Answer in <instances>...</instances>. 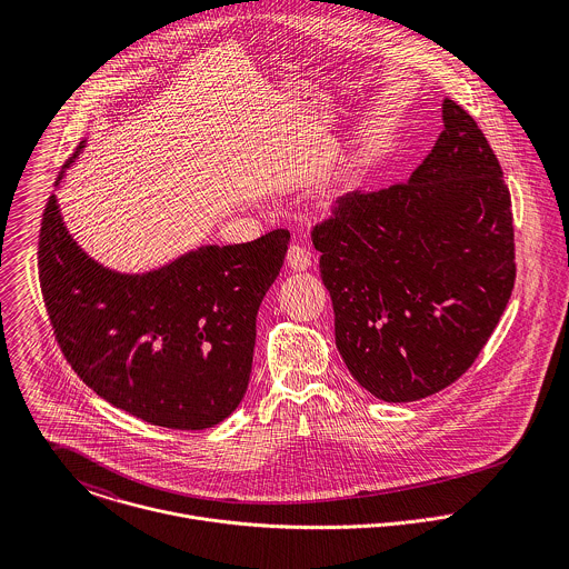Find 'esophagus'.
Listing matches in <instances>:
<instances>
[{
    "instance_id": "obj_1",
    "label": "esophagus",
    "mask_w": 569,
    "mask_h": 569,
    "mask_svg": "<svg viewBox=\"0 0 569 569\" xmlns=\"http://www.w3.org/2000/svg\"><path fill=\"white\" fill-rule=\"evenodd\" d=\"M287 264L293 271H307L311 267V253L302 244H291L287 251Z\"/></svg>"
}]
</instances>
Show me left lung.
I'll list each match as a JSON object with an SVG mask.
<instances>
[{
	"instance_id": "left-lung-1",
	"label": "left lung",
	"mask_w": 569,
	"mask_h": 569,
	"mask_svg": "<svg viewBox=\"0 0 569 569\" xmlns=\"http://www.w3.org/2000/svg\"><path fill=\"white\" fill-rule=\"evenodd\" d=\"M442 122L407 181L348 192L311 232L337 350L359 386L388 403L458 381L515 287L501 166L478 122L449 98Z\"/></svg>"
}]
</instances>
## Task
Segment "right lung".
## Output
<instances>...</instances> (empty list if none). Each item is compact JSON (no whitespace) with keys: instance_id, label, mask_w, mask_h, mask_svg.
<instances>
[{"instance_id":"1","label":"right lung","mask_w":569,"mask_h":569,"mask_svg":"<svg viewBox=\"0 0 569 569\" xmlns=\"http://www.w3.org/2000/svg\"><path fill=\"white\" fill-rule=\"evenodd\" d=\"M289 239V230H273L251 243L206 244L129 276L82 251L50 194L39 282L54 337L107 403L158 427L208 429L243 401L258 307Z\"/></svg>"}]
</instances>
